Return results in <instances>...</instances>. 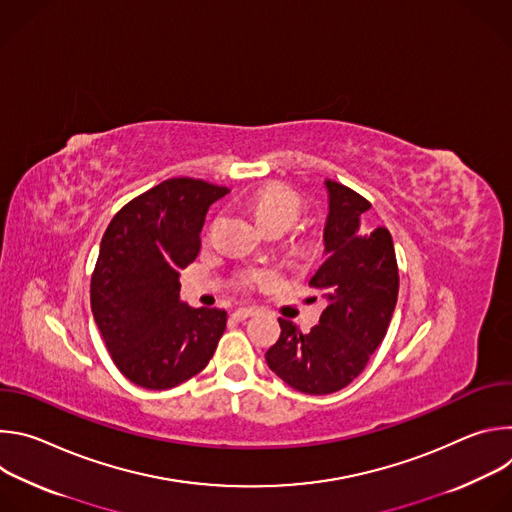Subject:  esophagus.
Returning a JSON list of instances; mask_svg holds the SVG:
<instances>
[{
  "instance_id": "esophagus-1",
  "label": "esophagus",
  "mask_w": 512,
  "mask_h": 512,
  "mask_svg": "<svg viewBox=\"0 0 512 512\" xmlns=\"http://www.w3.org/2000/svg\"><path fill=\"white\" fill-rule=\"evenodd\" d=\"M253 314H255V310H253V308H239V310H235V312H233V316H231V318H233L235 322H243V320L251 318Z\"/></svg>"
}]
</instances>
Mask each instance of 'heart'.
<instances>
[{
	"instance_id": "obj_1",
	"label": "heart",
	"mask_w": 512,
	"mask_h": 512,
	"mask_svg": "<svg viewBox=\"0 0 512 512\" xmlns=\"http://www.w3.org/2000/svg\"><path fill=\"white\" fill-rule=\"evenodd\" d=\"M251 210L267 231H287L302 216L304 198L291 186L269 184L253 196ZM273 281L275 273L269 269H247L237 277V287L241 291H251Z\"/></svg>"
}]
</instances>
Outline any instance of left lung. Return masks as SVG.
<instances>
[{"instance_id":"1","label":"left lung","mask_w":512,"mask_h":512,"mask_svg":"<svg viewBox=\"0 0 512 512\" xmlns=\"http://www.w3.org/2000/svg\"><path fill=\"white\" fill-rule=\"evenodd\" d=\"M324 263L310 285L326 308L310 332L279 318V340L265 352L269 369L306 395H330L352 383L383 342L399 294L391 233L362 223L371 202L326 180Z\"/></svg>"}]
</instances>
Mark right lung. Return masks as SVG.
I'll return each mask as SVG.
<instances>
[{
  "label": "right lung",
  "instance_id": "1",
  "mask_svg": "<svg viewBox=\"0 0 512 512\" xmlns=\"http://www.w3.org/2000/svg\"><path fill=\"white\" fill-rule=\"evenodd\" d=\"M225 194L204 180H166L127 202L103 235L91 310L115 367L143 389L198 375L227 328L225 310L180 302V271L200 251L210 204Z\"/></svg>",
  "mask_w": 512,
  "mask_h": 512
}]
</instances>
